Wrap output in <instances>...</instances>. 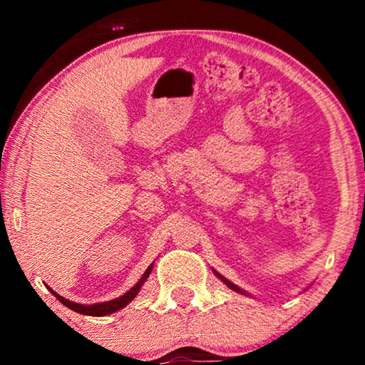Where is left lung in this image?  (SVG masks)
I'll use <instances>...</instances> for the list:
<instances>
[{"instance_id":"obj_1","label":"left lung","mask_w":365,"mask_h":365,"mask_svg":"<svg viewBox=\"0 0 365 365\" xmlns=\"http://www.w3.org/2000/svg\"><path fill=\"white\" fill-rule=\"evenodd\" d=\"M214 274H216V276H217L219 279H221V281H222L224 284H226V286H227L229 289H232V291H236V292H241V294H247L246 291H242V289H241V287H237V286H236V284H232L231 281H227V279H226V277H222V276H221V274H219V272H216V271H214Z\"/></svg>"}]
</instances>
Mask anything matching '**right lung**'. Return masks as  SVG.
<instances>
[{
    "mask_svg": "<svg viewBox=\"0 0 365 365\" xmlns=\"http://www.w3.org/2000/svg\"><path fill=\"white\" fill-rule=\"evenodd\" d=\"M153 271V264L146 269V272L143 274V277L139 279L138 284H134V286L129 289V291L126 294H123L121 297L118 299H113V301H108V302H98V304H91V306H84V304H76L73 301H68V299H64L63 296H59L58 292H54L53 289H49L51 291V294L54 297L58 299L59 302L64 304V306L71 309V311H76L79 314H84V316H94V317H101V316H108V314H113L119 311V309H123L124 306H128L129 302L133 301L134 297L138 296L139 289H141V286L144 282H146V279L149 277V274H151Z\"/></svg>",
    "mask_w": 365,
    "mask_h": 365,
    "instance_id": "add662e5",
    "label": "right lung"
}]
</instances>
